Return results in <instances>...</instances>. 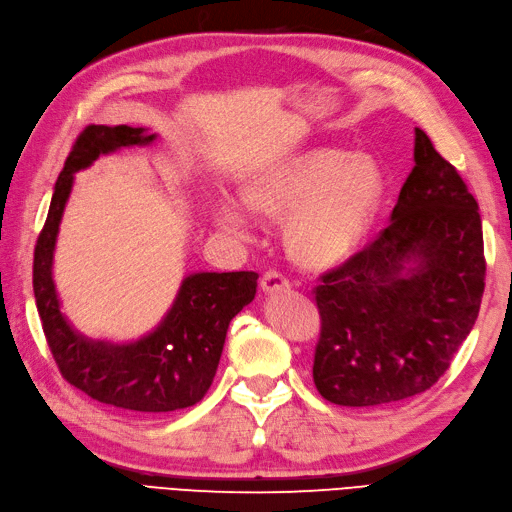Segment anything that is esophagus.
Masks as SVG:
<instances>
[{"label": "esophagus", "mask_w": 512, "mask_h": 512, "mask_svg": "<svg viewBox=\"0 0 512 512\" xmlns=\"http://www.w3.org/2000/svg\"><path fill=\"white\" fill-rule=\"evenodd\" d=\"M261 290L266 294H279V292L290 290V281H287L281 272L268 270L264 272V277H261Z\"/></svg>", "instance_id": "34e87169"}]
</instances>
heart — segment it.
<instances>
[{"mask_svg": "<svg viewBox=\"0 0 512 512\" xmlns=\"http://www.w3.org/2000/svg\"><path fill=\"white\" fill-rule=\"evenodd\" d=\"M385 188L383 168L370 153L313 147L248 175L242 201L259 216H287V253L307 268H324L342 261L368 235ZM245 208L227 201L218 209L220 225L248 227Z\"/></svg>", "mask_w": 512, "mask_h": 512, "instance_id": "obj_1", "label": "heart"}]
</instances>
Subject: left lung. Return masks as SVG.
I'll return each mask as SVG.
<instances>
[{
  "mask_svg": "<svg viewBox=\"0 0 512 512\" xmlns=\"http://www.w3.org/2000/svg\"><path fill=\"white\" fill-rule=\"evenodd\" d=\"M413 160L389 225L316 287L313 383L333 404L381 406L430 389L478 318V203L419 127Z\"/></svg>",
  "mask_w": 512,
  "mask_h": 512,
  "instance_id": "left-lung-1",
  "label": "left lung"
}]
</instances>
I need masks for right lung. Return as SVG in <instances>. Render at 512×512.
<instances>
[{
	"mask_svg": "<svg viewBox=\"0 0 512 512\" xmlns=\"http://www.w3.org/2000/svg\"><path fill=\"white\" fill-rule=\"evenodd\" d=\"M144 127L88 125L77 136L51 196L34 248V298L62 376L93 400L142 413H168L199 402L212 385L229 322L253 303L257 272H194L181 281L162 322L136 342L112 344L77 333L60 311L54 251L75 173L99 155L151 144Z\"/></svg>",
	"mask_w": 512,
	"mask_h": 512,
	"instance_id": "obj_1",
	"label": "right lung"
}]
</instances>
